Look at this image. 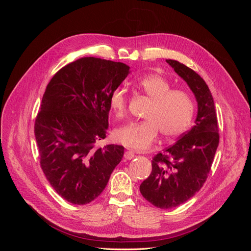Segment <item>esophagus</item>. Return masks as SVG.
<instances>
[{
    "label": "esophagus",
    "mask_w": 251,
    "mask_h": 251,
    "mask_svg": "<svg viewBox=\"0 0 251 251\" xmlns=\"http://www.w3.org/2000/svg\"><path fill=\"white\" fill-rule=\"evenodd\" d=\"M135 156H136L135 151L132 150H127L125 153V158L126 159V160H131V159H133Z\"/></svg>",
    "instance_id": "esophagus-1"
}]
</instances>
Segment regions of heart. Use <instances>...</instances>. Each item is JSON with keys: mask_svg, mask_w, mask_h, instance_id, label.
Segmentation results:
<instances>
[{"mask_svg": "<svg viewBox=\"0 0 251 251\" xmlns=\"http://www.w3.org/2000/svg\"><path fill=\"white\" fill-rule=\"evenodd\" d=\"M138 88L151 100L144 118L139 123H130L116 131L117 141L134 150H146L151 146L158 132L165 140L184 133L191 126L194 116L192 98L180 90H171L168 79L160 75H149L137 81ZM112 111L118 118L126 113V93L116 88L109 98Z\"/></svg>", "mask_w": 251, "mask_h": 251, "instance_id": "obj_1", "label": "heart"}]
</instances>
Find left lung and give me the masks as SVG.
I'll use <instances>...</instances> for the list:
<instances>
[{
	"label": "left lung",
	"instance_id": "1",
	"mask_svg": "<svg viewBox=\"0 0 251 251\" xmlns=\"http://www.w3.org/2000/svg\"><path fill=\"white\" fill-rule=\"evenodd\" d=\"M166 63L192 90L198 112L191 130L153 158L151 173L140 184L143 198L163 209L178 206L200 191L219 146L215 102L206 82L177 60L166 59Z\"/></svg>",
	"mask_w": 251,
	"mask_h": 251
}]
</instances>
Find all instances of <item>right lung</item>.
Masks as SVG:
<instances>
[{
  "label": "right lung",
  "instance_id": "add662e5",
  "mask_svg": "<svg viewBox=\"0 0 251 251\" xmlns=\"http://www.w3.org/2000/svg\"><path fill=\"white\" fill-rule=\"evenodd\" d=\"M130 73L124 63L81 57L55 73L45 91L34 135L42 170L72 204L93 201L124 157L117 144L97 147L109 127V98Z\"/></svg>",
  "mask_w": 251,
  "mask_h": 251
}]
</instances>
